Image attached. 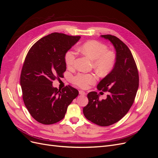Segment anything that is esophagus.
Wrapping results in <instances>:
<instances>
[{
    "mask_svg": "<svg viewBox=\"0 0 158 158\" xmlns=\"http://www.w3.org/2000/svg\"><path fill=\"white\" fill-rule=\"evenodd\" d=\"M79 94H80V95H84L85 94V92H84L83 90H80V91H79Z\"/></svg>",
    "mask_w": 158,
    "mask_h": 158,
    "instance_id": "34e87169",
    "label": "esophagus"
}]
</instances>
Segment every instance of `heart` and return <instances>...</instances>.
<instances>
[{
  "label": "heart",
  "instance_id": "1",
  "mask_svg": "<svg viewBox=\"0 0 158 158\" xmlns=\"http://www.w3.org/2000/svg\"><path fill=\"white\" fill-rule=\"evenodd\" d=\"M79 51L85 56L94 60V67L99 73L105 74L109 73L115 64L117 56L114 52L109 51L107 46L97 40H89L81 45ZM76 53L70 49L66 52L64 61L69 68L74 67ZM97 76L93 74L79 73L73 78V82L82 88H86L89 84H94Z\"/></svg>",
  "mask_w": 158,
  "mask_h": 158
}]
</instances>
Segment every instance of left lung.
Returning a JSON list of instances; mask_svg holds the SVG:
<instances>
[{
    "label": "left lung",
    "mask_w": 158,
    "mask_h": 158,
    "mask_svg": "<svg viewBox=\"0 0 158 158\" xmlns=\"http://www.w3.org/2000/svg\"><path fill=\"white\" fill-rule=\"evenodd\" d=\"M101 37L111 41L116 51L113 69L97 85L98 90L108 92L109 95L107 99L99 100L97 92L88 93L89 102L83 113L91 122L107 127L120 121L132 106L139 85V76L135 60L126 44L116 36Z\"/></svg>",
    "instance_id": "obj_1"
}]
</instances>
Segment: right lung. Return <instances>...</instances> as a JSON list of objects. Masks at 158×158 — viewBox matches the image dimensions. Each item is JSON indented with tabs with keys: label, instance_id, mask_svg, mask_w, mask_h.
<instances>
[{
	"label": "right lung",
	"instance_id": "obj_1",
	"mask_svg": "<svg viewBox=\"0 0 158 158\" xmlns=\"http://www.w3.org/2000/svg\"><path fill=\"white\" fill-rule=\"evenodd\" d=\"M80 38L52 33L38 40L28 51L20 75L22 98L31 117L44 125L62 120L78 91L68 85L58 90L52 81L66 71L64 55Z\"/></svg>",
	"mask_w": 158,
	"mask_h": 158
}]
</instances>
